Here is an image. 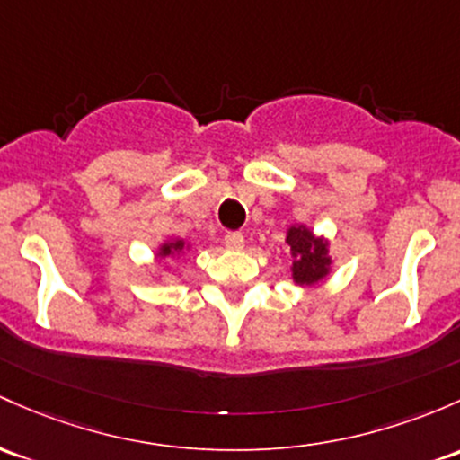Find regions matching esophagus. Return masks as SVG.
Here are the masks:
<instances>
[{"label": "esophagus", "mask_w": 460, "mask_h": 460, "mask_svg": "<svg viewBox=\"0 0 460 460\" xmlns=\"http://www.w3.org/2000/svg\"><path fill=\"white\" fill-rule=\"evenodd\" d=\"M225 246H226V249H231V251L242 249V246H244V235L238 234V231H234V234H226L225 235Z\"/></svg>", "instance_id": "1"}]
</instances>
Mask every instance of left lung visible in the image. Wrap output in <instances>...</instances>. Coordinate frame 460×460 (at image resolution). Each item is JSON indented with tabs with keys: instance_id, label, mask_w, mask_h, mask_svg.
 Instances as JSON below:
<instances>
[{
	"instance_id": "8db88e82",
	"label": "left lung",
	"mask_w": 460,
	"mask_h": 460,
	"mask_svg": "<svg viewBox=\"0 0 460 460\" xmlns=\"http://www.w3.org/2000/svg\"><path fill=\"white\" fill-rule=\"evenodd\" d=\"M292 255V281L296 286H314L330 275L332 257L325 238H316L305 225H292L286 234Z\"/></svg>"
}]
</instances>
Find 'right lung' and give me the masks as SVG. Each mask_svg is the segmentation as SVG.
<instances>
[{
	"label": "right lung",
	"instance_id": "obj_1",
	"mask_svg": "<svg viewBox=\"0 0 460 460\" xmlns=\"http://www.w3.org/2000/svg\"><path fill=\"white\" fill-rule=\"evenodd\" d=\"M185 249H188L185 240L176 238V240L164 242V244L159 246V253H156V255H159V257H172V255H181Z\"/></svg>",
	"mask_w": 460,
	"mask_h": 460
}]
</instances>
